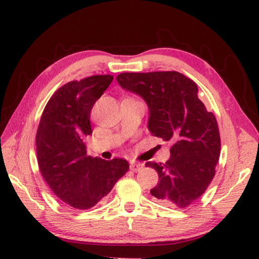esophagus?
<instances>
[{
  "instance_id": "esophagus-1",
  "label": "esophagus",
  "mask_w": 259,
  "mask_h": 259,
  "mask_svg": "<svg viewBox=\"0 0 259 259\" xmlns=\"http://www.w3.org/2000/svg\"><path fill=\"white\" fill-rule=\"evenodd\" d=\"M144 167H145V164L140 163V162H131L130 163V170L134 172L140 171L141 169H144Z\"/></svg>"
}]
</instances>
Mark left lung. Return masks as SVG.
Segmentation results:
<instances>
[{
  "instance_id": "8db88e82",
  "label": "left lung",
  "mask_w": 259,
  "mask_h": 259,
  "mask_svg": "<svg viewBox=\"0 0 259 259\" xmlns=\"http://www.w3.org/2000/svg\"><path fill=\"white\" fill-rule=\"evenodd\" d=\"M117 81L146 101L150 134L171 144L166 163H146L159 176L150 194L161 205L188 207L206 191L216 172L221 156L216 118L198 99L195 82L176 71L125 72Z\"/></svg>"
}]
</instances>
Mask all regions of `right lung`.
I'll list each match as a JSON object with an SVG mask.
<instances>
[{
    "label": "right lung",
    "mask_w": 259,
    "mask_h": 259,
    "mask_svg": "<svg viewBox=\"0 0 259 259\" xmlns=\"http://www.w3.org/2000/svg\"><path fill=\"white\" fill-rule=\"evenodd\" d=\"M112 75H92L71 81L47 103L36 133V156L42 177L53 194L76 209L102 200L125 175L129 163L87 155L84 139L92 134L93 104L107 90Z\"/></svg>",
    "instance_id": "obj_1"
}]
</instances>
